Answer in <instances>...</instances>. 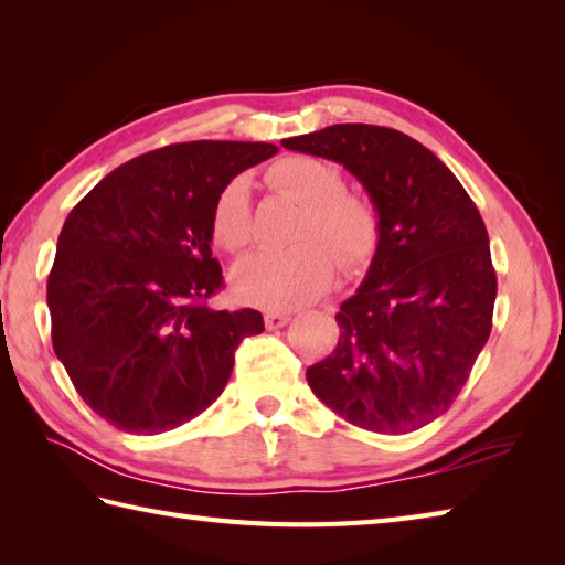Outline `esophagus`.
<instances>
[{"label": "esophagus", "mask_w": 565, "mask_h": 565, "mask_svg": "<svg viewBox=\"0 0 565 565\" xmlns=\"http://www.w3.org/2000/svg\"><path fill=\"white\" fill-rule=\"evenodd\" d=\"M289 320H291L289 313H276V310H269V313H264V326H267V330H279Z\"/></svg>", "instance_id": "esophagus-1"}]
</instances>
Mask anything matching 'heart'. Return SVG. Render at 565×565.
<instances>
[{
	"label": "heart",
	"instance_id": "b5f03b06",
	"mask_svg": "<svg viewBox=\"0 0 565 565\" xmlns=\"http://www.w3.org/2000/svg\"><path fill=\"white\" fill-rule=\"evenodd\" d=\"M267 182L303 203L296 231L301 243L289 249L255 252L239 262L231 276L239 301L269 310H294L330 289L338 264L344 274L369 267L381 243L379 211L369 196L344 189L338 167L294 154L269 167ZM211 233L227 252L249 245L252 209L245 177L231 179L215 196Z\"/></svg>",
	"mask_w": 565,
	"mask_h": 565
}]
</instances>
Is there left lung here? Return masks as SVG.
Listing matches in <instances>:
<instances>
[{"label":"left lung","instance_id":"1","mask_svg":"<svg viewBox=\"0 0 565 565\" xmlns=\"http://www.w3.org/2000/svg\"><path fill=\"white\" fill-rule=\"evenodd\" d=\"M342 164L366 189L381 243L334 316V352L306 379L330 411L379 435H407L449 411L493 328L498 279L488 231L459 179L401 130L338 124L281 140Z\"/></svg>","mask_w":565,"mask_h":565}]
</instances>
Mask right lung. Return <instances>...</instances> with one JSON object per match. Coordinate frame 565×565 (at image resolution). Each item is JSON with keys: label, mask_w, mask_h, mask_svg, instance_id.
<instances>
[{"label": "right lung", "mask_w": 565, "mask_h": 565, "mask_svg": "<svg viewBox=\"0 0 565 565\" xmlns=\"http://www.w3.org/2000/svg\"><path fill=\"white\" fill-rule=\"evenodd\" d=\"M279 150L194 140L121 164L70 211L47 276L53 350L82 401L130 435L189 423L223 393L259 310H215V196Z\"/></svg>", "instance_id": "right-lung-1"}]
</instances>
